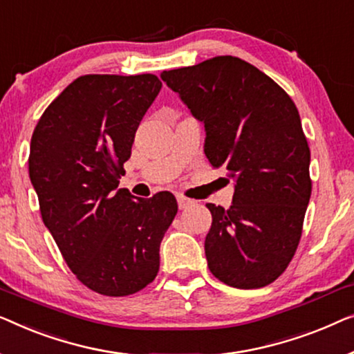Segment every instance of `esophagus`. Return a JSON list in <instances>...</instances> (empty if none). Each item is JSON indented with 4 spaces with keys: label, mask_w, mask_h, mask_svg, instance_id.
<instances>
[{
    "label": "esophagus",
    "mask_w": 354,
    "mask_h": 354,
    "mask_svg": "<svg viewBox=\"0 0 354 354\" xmlns=\"http://www.w3.org/2000/svg\"><path fill=\"white\" fill-rule=\"evenodd\" d=\"M192 203H194V201H191V198H186V197H183V196L178 197V207H179V210H184V208L191 207Z\"/></svg>",
    "instance_id": "esophagus-1"
}]
</instances>
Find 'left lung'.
Masks as SVG:
<instances>
[{
    "label": "left lung",
    "mask_w": 354,
    "mask_h": 354,
    "mask_svg": "<svg viewBox=\"0 0 354 354\" xmlns=\"http://www.w3.org/2000/svg\"><path fill=\"white\" fill-rule=\"evenodd\" d=\"M207 131L205 156L236 179L232 205L207 203L212 274L260 288L287 270L311 197L310 147L297 106L274 80L234 56L162 72Z\"/></svg>",
    "instance_id": "1"
}]
</instances>
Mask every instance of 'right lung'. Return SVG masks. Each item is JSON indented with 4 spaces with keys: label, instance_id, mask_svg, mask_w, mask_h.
<instances>
[{
    "label": "right lung",
    "instance_id": "obj_1",
    "mask_svg": "<svg viewBox=\"0 0 354 354\" xmlns=\"http://www.w3.org/2000/svg\"><path fill=\"white\" fill-rule=\"evenodd\" d=\"M160 88L152 73L78 77L33 129L28 175L44 226L78 281L101 295H131L156 279L178 213L167 191L133 198L117 189Z\"/></svg>",
    "mask_w": 354,
    "mask_h": 354
}]
</instances>
